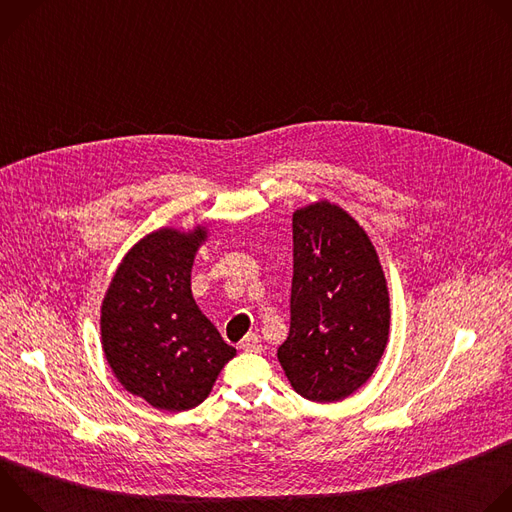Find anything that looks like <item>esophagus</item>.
Wrapping results in <instances>:
<instances>
[{
	"instance_id": "1",
	"label": "esophagus",
	"mask_w": 512,
	"mask_h": 512,
	"mask_svg": "<svg viewBox=\"0 0 512 512\" xmlns=\"http://www.w3.org/2000/svg\"><path fill=\"white\" fill-rule=\"evenodd\" d=\"M241 350L243 352H261L263 350V344H261V338L257 334H247L243 340H241Z\"/></svg>"
}]
</instances>
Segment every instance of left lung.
Masks as SVG:
<instances>
[{
    "label": "left lung",
    "instance_id": "obj_1",
    "mask_svg": "<svg viewBox=\"0 0 512 512\" xmlns=\"http://www.w3.org/2000/svg\"><path fill=\"white\" fill-rule=\"evenodd\" d=\"M289 336L277 348L304 399L334 403L367 383L389 340V289L369 235L340 206L294 212Z\"/></svg>",
    "mask_w": 512,
    "mask_h": 512
}]
</instances>
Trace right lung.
<instances>
[{
    "mask_svg": "<svg viewBox=\"0 0 512 512\" xmlns=\"http://www.w3.org/2000/svg\"><path fill=\"white\" fill-rule=\"evenodd\" d=\"M206 227L158 229L119 263L101 306V344L125 391L162 411L200 405L237 354L192 298Z\"/></svg>",
    "mask_w": 512,
    "mask_h": 512,
    "instance_id": "add662e5",
    "label": "right lung"
}]
</instances>
